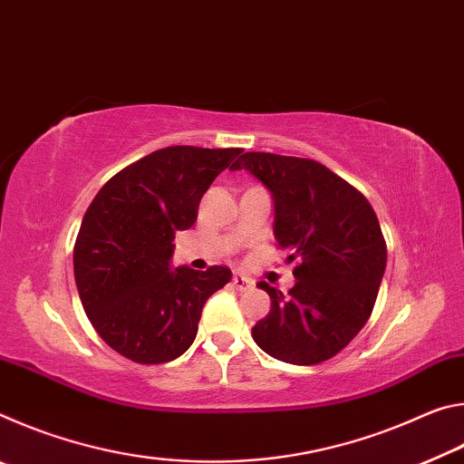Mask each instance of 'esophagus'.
Segmentation results:
<instances>
[{"label": "esophagus", "instance_id": "1", "mask_svg": "<svg viewBox=\"0 0 464 464\" xmlns=\"http://www.w3.org/2000/svg\"><path fill=\"white\" fill-rule=\"evenodd\" d=\"M231 285L237 288V290H249L251 286H254V280L251 278H246V276H233Z\"/></svg>", "mask_w": 464, "mask_h": 464}]
</instances>
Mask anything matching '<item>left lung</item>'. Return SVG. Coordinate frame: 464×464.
Listing matches in <instances>:
<instances>
[{"mask_svg":"<svg viewBox=\"0 0 464 464\" xmlns=\"http://www.w3.org/2000/svg\"><path fill=\"white\" fill-rule=\"evenodd\" d=\"M274 200V237L296 262L285 296L268 282L272 307L251 329L254 342L288 364L309 366L343 350L371 317L387 266L379 218L362 194L321 163L303 157L243 153Z\"/></svg>","mask_w":464,"mask_h":464,"instance_id":"8db88e82","label":"left lung"}]
</instances>
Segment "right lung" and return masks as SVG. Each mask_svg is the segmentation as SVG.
<instances>
[{"instance_id": "right-lung-1", "label": "right lung", "mask_w": 464, "mask_h": 464, "mask_svg": "<svg viewBox=\"0 0 464 464\" xmlns=\"http://www.w3.org/2000/svg\"><path fill=\"white\" fill-rule=\"evenodd\" d=\"M241 149L174 145L130 163L85 210L73 272L85 315L110 348L139 364L190 348L204 303L231 280L213 266H171L176 231L190 229L202 194Z\"/></svg>"}]
</instances>
